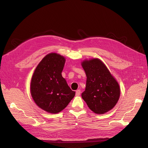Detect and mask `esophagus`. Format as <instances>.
<instances>
[{
  "instance_id": "esophagus-1",
  "label": "esophagus",
  "mask_w": 148,
  "mask_h": 148,
  "mask_svg": "<svg viewBox=\"0 0 148 148\" xmlns=\"http://www.w3.org/2000/svg\"><path fill=\"white\" fill-rule=\"evenodd\" d=\"M80 94H81V91H80L79 89H78V90L76 91V96H78L80 95Z\"/></svg>"
}]
</instances>
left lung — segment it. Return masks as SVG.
<instances>
[{
  "instance_id": "1",
  "label": "left lung",
  "mask_w": 148,
  "mask_h": 148,
  "mask_svg": "<svg viewBox=\"0 0 148 148\" xmlns=\"http://www.w3.org/2000/svg\"><path fill=\"white\" fill-rule=\"evenodd\" d=\"M82 66L87 78L82 97L89 108L97 114H104L112 109L120 95L117 80L106 65L97 58L84 60Z\"/></svg>"
}]
</instances>
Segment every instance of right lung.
Here are the masks:
<instances>
[{
	"label": "right lung",
	"instance_id": "1",
	"mask_svg": "<svg viewBox=\"0 0 148 148\" xmlns=\"http://www.w3.org/2000/svg\"><path fill=\"white\" fill-rule=\"evenodd\" d=\"M65 63L64 56L49 53L39 62L31 78V96L36 105L47 112H60L75 95L62 76Z\"/></svg>",
	"mask_w": 148,
	"mask_h": 148
}]
</instances>
